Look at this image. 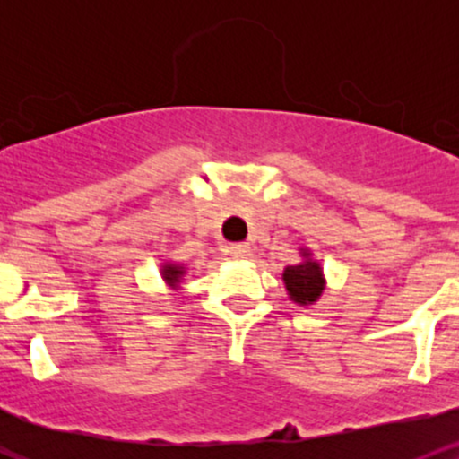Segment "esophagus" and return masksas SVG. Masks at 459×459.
Returning a JSON list of instances; mask_svg holds the SVG:
<instances>
[{"mask_svg": "<svg viewBox=\"0 0 459 459\" xmlns=\"http://www.w3.org/2000/svg\"><path fill=\"white\" fill-rule=\"evenodd\" d=\"M229 255L237 261H244L252 255V247L247 244H233V246H229Z\"/></svg>", "mask_w": 459, "mask_h": 459, "instance_id": "34e87169", "label": "esophagus"}]
</instances>
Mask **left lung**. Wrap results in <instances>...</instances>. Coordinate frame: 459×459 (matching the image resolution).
<instances>
[{"label": "left lung", "mask_w": 459, "mask_h": 459, "mask_svg": "<svg viewBox=\"0 0 459 459\" xmlns=\"http://www.w3.org/2000/svg\"><path fill=\"white\" fill-rule=\"evenodd\" d=\"M298 250L302 261L284 267L282 282L291 302H296L298 307H313L325 291V273L310 247L299 246Z\"/></svg>", "instance_id": "1"}]
</instances>
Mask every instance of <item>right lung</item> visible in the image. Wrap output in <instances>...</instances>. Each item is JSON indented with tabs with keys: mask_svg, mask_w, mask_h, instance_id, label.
Returning a JSON list of instances; mask_svg holds the SVG:
<instances>
[{
	"mask_svg": "<svg viewBox=\"0 0 459 459\" xmlns=\"http://www.w3.org/2000/svg\"><path fill=\"white\" fill-rule=\"evenodd\" d=\"M160 273L168 289L178 291L183 284V278H186L187 273V265L186 263H177V261H163L160 265Z\"/></svg>",
	"mask_w": 459,
	"mask_h": 459,
	"instance_id": "add662e5",
	"label": "right lung"
}]
</instances>
